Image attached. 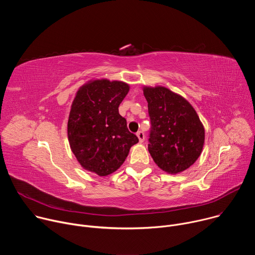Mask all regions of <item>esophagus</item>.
I'll return each mask as SVG.
<instances>
[{"mask_svg": "<svg viewBox=\"0 0 255 255\" xmlns=\"http://www.w3.org/2000/svg\"><path fill=\"white\" fill-rule=\"evenodd\" d=\"M136 135H137V137H138V139H139V142H140V143H142V142L144 141V139H145V135H144V133H143L142 131H138V132L136 133Z\"/></svg>", "mask_w": 255, "mask_h": 255, "instance_id": "34e87169", "label": "esophagus"}]
</instances>
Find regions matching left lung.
Instances as JSON below:
<instances>
[{
	"label": "left lung",
	"mask_w": 255,
	"mask_h": 255,
	"mask_svg": "<svg viewBox=\"0 0 255 255\" xmlns=\"http://www.w3.org/2000/svg\"><path fill=\"white\" fill-rule=\"evenodd\" d=\"M151 121L148 151L171 174L193 165L202 153L205 129L193 106L167 88L143 87Z\"/></svg>",
	"instance_id": "left-lung-1"
}]
</instances>
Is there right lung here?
<instances>
[{"instance_id": "obj_1", "label": "right lung", "mask_w": 255, "mask_h": 255, "mask_svg": "<svg viewBox=\"0 0 255 255\" xmlns=\"http://www.w3.org/2000/svg\"><path fill=\"white\" fill-rule=\"evenodd\" d=\"M129 90L124 82L100 79L89 81L77 92L67 137L72 153L86 170L100 176L113 173L138 142L118 109Z\"/></svg>"}]
</instances>
